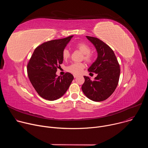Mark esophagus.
Instances as JSON below:
<instances>
[{"instance_id": "34e87169", "label": "esophagus", "mask_w": 148, "mask_h": 148, "mask_svg": "<svg viewBox=\"0 0 148 148\" xmlns=\"http://www.w3.org/2000/svg\"><path fill=\"white\" fill-rule=\"evenodd\" d=\"M74 78H76V77H77V75H75V74H74Z\"/></svg>"}]
</instances>
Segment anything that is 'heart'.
Instances as JSON below:
<instances>
[{"label": "heart", "mask_w": 148, "mask_h": 148, "mask_svg": "<svg viewBox=\"0 0 148 148\" xmlns=\"http://www.w3.org/2000/svg\"><path fill=\"white\" fill-rule=\"evenodd\" d=\"M75 47L83 54L82 58L86 62L90 63L93 61L94 55L91 53V48L88 45L83 42H80L75 45ZM62 56L63 59L65 60L69 59L70 57L69 50L67 49H64L62 51ZM84 68H85V64L82 62L73 63L67 67V71L73 74H79Z\"/></svg>", "instance_id": "heart-1"}]
</instances>
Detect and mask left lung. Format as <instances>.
Wrapping results in <instances>:
<instances>
[{
  "instance_id": "1",
  "label": "left lung",
  "mask_w": 148,
  "mask_h": 148,
  "mask_svg": "<svg viewBox=\"0 0 148 148\" xmlns=\"http://www.w3.org/2000/svg\"><path fill=\"white\" fill-rule=\"evenodd\" d=\"M94 45L98 53L97 60L88 69L97 76L92 81L84 76L82 91L90 99L100 102L107 99L115 91L119 82L120 67L112 49L103 41L94 37L86 36Z\"/></svg>"
}]
</instances>
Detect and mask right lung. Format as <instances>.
Returning a JSON list of instances; mask_svg holds the SVG:
<instances>
[{
    "instance_id": "obj_1",
    "label": "right lung",
    "mask_w": 148,
    "mask_h": 148,
    "mask_svg": "<svg viewBox=\"0 0 148 148\" xmlns=\"http://www.w3.org/2000/svg\"><path fill=\"white\" fill-rule=\"evenodd\" d=\"M73 36L45 42L37 46L27 66V75L33 87L43 98L56 100L64 95L69 89L73 75L66 73L62 77H57V69L63 61L62 51Z\"/></svg>"
}]
</instances>
